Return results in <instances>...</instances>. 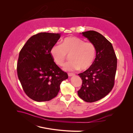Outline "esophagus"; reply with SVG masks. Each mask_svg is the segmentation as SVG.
I'll list each match as a JSON object with an SVG mask.
<instances>
[{"instance_id": "esophagus-1", "label": "esophagus", "mask_w": 133, "mask_h": 133, "mask_svg": "<svg viewBox=\"0 0 133 133\" xmlns=\"http://www.w3.org/2000/svg\"><path fill=\"white\" fill-rule=\"evenodd\" d=\"M75 74L74 73H68V76H73Z\"/></svg>"}]
</instances>
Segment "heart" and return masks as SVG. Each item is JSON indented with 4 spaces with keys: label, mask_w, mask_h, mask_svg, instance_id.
Returning <instances> with one entry per match:
<instances>
[{
    "label": "heart",
    "mask_w": 133,
    "mask_h": 133,
    "mask_svg": "<svg viewBox=\"0 0 133 133\" xmlns=\"http://www.w3.org/2000/svg\"><path fill=\"white\" fill-rule=\"evenodd\" d=\"M50 53L55 63L63 66L70 56V61L64 66L68 71L79 70H85L92 65L96 55V48L90 42L75 37H69L64 39L62 44H56L51 48Z\"/></svg>",
    "instance_id": "heart-1"
}]
</instances>
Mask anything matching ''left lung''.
Instances as JSON below:
<instances>
[{
    "instance_id": "left-lung-1",
    "label": "left lung",
    "mask_w": 133,
    "mask_h": 133,
    "mask_svg": "<svg viewBox=\"0 0 133 133\" xmlns=\"http://www.w3.org/2000/svg\"><path fill=\"white\" fill-rule=\"evenodd\" d=\"M82 35L94 44L96 58L89 69L78 74L82 85L78 94L85 102L92 103L105 97L113 88L117 58L111 43L103 35L94 30Z\"/></svg>"
}]
</instances>
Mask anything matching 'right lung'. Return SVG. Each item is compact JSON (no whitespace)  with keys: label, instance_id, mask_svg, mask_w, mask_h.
<instances>
[{"label":"right lung","instance_id":"right-lung-1","mask_svg":"<svg viewBox=\"0 0 133 133\" xmlns=\"http://www.w3.org/2000/svg\"><path fill=\"white\" fill-rule=\"evenodd\" d=\"M60 34L39 33L30 37L20 51L18 78L26 95L37 102H46L58 94L60 85L68 78L50 53Z\"/></svg>","mask_w":133,"mask_h":133}]
</instances>
